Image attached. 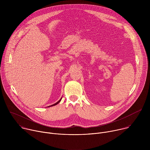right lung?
I'll list each match as a JSON object with an SVG mask.
<instances>
[{"label": "right lung", "mask_w": 150, "mask_h": 150, "mask_svg": "<svg viewBox=\"0 0 150 150\" xmlns=\"http://www.w3.org/2000/svg\"><path fill=\"white\" fill-rule=\"evenodd\" d=\"M61 99H62V98H60V100H59V101H58L57 103H56L55 104H52V105H50V106H48V107H52V106H54V105H55L57 104H58V103H59V102L61 101Z\"/></svg>", "instance_id": "obj_1"}]
</instances>
